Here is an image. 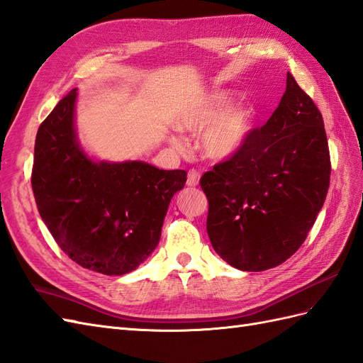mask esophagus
<instances>
[{
	"mask_svg": "<svg viewBox=\"0 0 363 363\" xmlns=\"http://www.w3.org/2000/svg\"><path fill=\"white\" fill-rule=\"evenodd\" d=\"M199 178H201V173L198 170H189V176H187V185L189 187H196L199 184Z\"/></svg>",
	"mask_w": 363,
	"mask_h": 363,
	"instance_id": "34e87169",
	"label": "esophagus"
}]
</instances>
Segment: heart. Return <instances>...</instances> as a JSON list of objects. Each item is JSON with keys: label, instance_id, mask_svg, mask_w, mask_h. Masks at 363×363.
<instances>
[{"label": "heart", "instance_id": "1", "mask_svg": "<svg viewBox=\"0 0 363 363\" xmlns=\"http://www.w3.org/2000/svg\"><path fill=\"white\" fill-rule=\"evenodd\" d=\"M227 102V91H213L189 106L178 118V128L184 132L196 133L206 127L201 135V148L211 160H227L233 156L244 145L252 130V106L238 102L225 109ZM172 143L179 148L184 145L176 138H172Z\"/></svg>", "mask_w": 363, "mask_h": 363}]
</instances>
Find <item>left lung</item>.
Returning <instances> with one entry per match:
<instances>
[{"label":"left lung","instance_id":"left-lung-1","mask_svg":"<svg viewBox=\"0 0 363 363\" xmlns=\"http://www.w3.org/2000/svg\"><path fill=\"white\" fill-rule=\"evenodd\" d=\"M323 119L286 73V89L265 125L206 172L207 233L215 252L242 272H264L293 256L314 225L330 187Z\"/></svg>","mask_w":363,"mask_h":363}]
</instances>
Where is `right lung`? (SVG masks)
<instances>
[{
    "mask_svg": "<svg viewBox=\"0 0 363 363\" xmlns=\"http://www.w3.org/2000/svg\"><path fill=\"white\" fill-rule=\"evenodd\" d=\"M77 89L64 96L36 133L32 190L60 248L91 272H133L161 239L167 208L187 181L185 170L141 161L96 162L81 150Z\"/></svg>",
    "mask_w": 363,
    "mask_h": 363,
    "instance_id": "right-lung-1",
    "label": "right lung"
}]
</instances>
